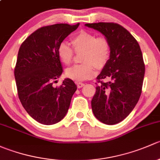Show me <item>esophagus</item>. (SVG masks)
<instances>
[{"label":"esophagus","instance_id":"1","mask_svg":"<svg viewBox=\"0 0 160 160\" xmlns=\"http://www.w3.org/2000/svg\"><path fill=\"white\" fill-rule=\"evenodd\" d=\"M77 88H83V86H84V83H82V82H77Z\"/></svg>","mask_w":160,"mask_h":160}]
</instances>
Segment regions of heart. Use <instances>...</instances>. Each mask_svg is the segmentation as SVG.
Listing matches in <instances>:
<instances>
[{"label": "heart", "mask_w": 160, "mask_h": 160, "mask_svg": "<svg viewBox=\"0 0 160 160\" xmlns=\"http://www.w3.org/2000/svg\"><path fill=\"white\" fill-rule=\"evenodd\" d=\"M70 43L75 52H83L80 57L83 62L66 71L67 77L71 80L76 81L88 80L95 75V68L103 69L108 62L111 47L110 42L104 37H97L92 32L82 31L71 37ZM73 50L66 42L59 45L57 55L62 63L70 65L72 62Z\"/></svg>", "instance_id": "heart-1"}]
</instances>
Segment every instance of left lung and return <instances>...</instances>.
<instances>
[{"label":"left lung","mask_w":160,"mask_h":160,"mask_svg":"<svg viewBox=\"0 0 160 160\" xmlns=\"http://www.w3.org/2000/svg\"><path fill=\"white\" fill-rule=\"evenodd\" d=\"M85 25L99 31L110 42V59L97 77L91 108L100 122L115 125L132 112L141 96L145 75L142 53L136 39L118 24Z\"/></svg>","instance_id":"obj_1"}]
</instances>
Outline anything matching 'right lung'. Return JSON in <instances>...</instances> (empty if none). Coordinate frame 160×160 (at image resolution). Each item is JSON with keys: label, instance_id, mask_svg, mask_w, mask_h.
<instances>
[{"label": "right lung", "instance_id": "right-lung-1", "mask_svg": "<svg viewBox=\"0 0 160 160\" xmlns=\"http://www.w3.org/2000/svg\"><path fill=\"white\" fill-rule=\"evenodd\" d=\"M79 25L42 27L31 34L19 49L14 67L19 100L31 117L43 125H53L65 117L77 90L69 78L59 87L52 84L62 72L58 46Z\"/></svg>", "mask_w": 160, "mask_h": 160}]
</instances>
